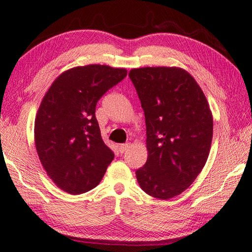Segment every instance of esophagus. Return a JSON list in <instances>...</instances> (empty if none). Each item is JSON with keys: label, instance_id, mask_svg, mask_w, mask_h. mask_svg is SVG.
Here are the masks:
<instances>
[{"label": "esophagus", "instance_id": "1", "mask_svg": "<svg viewBox=\"0 0 252 252\" xmlns=\"http://www.w3.org/2000/svg\"><path fill=\"white\" fill-rule=\"evenodd\" d=\"M129 148H130V143L120 144V147H119V151H120V153H125Z\"/></svg>", "mask_w": 252, "mask_h": 252}]
</instances>
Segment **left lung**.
I'll return each instance as SVG.
<instances>
[{
    "mask_svg": "<svg viewBox=\"0 0 252 252\" xmlns=\"http://www.w3.org/2000/svg\"><path fill=\"white\" fill-rule=\"evenodd\" d=\"M147 126L148 160L135 171L144 192L168 200L188 189L210 152L213 120L193 76L176 66L132 69Z\"/></svg>",
    "mask_w": 252,
    "mask_h": 252,
    "instance_id": "obj_1",
    "label": "left lung"
}]
</instances>
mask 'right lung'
<instances>
[{
  "instance_id": "obj_1",
  "label": "right lung",
  "mask_w": 252,
  "mask_h": 252,
  "mask_svg": "<svg viewBox=\"0 0 252 252\" xmlns=\"http://www.w3.org/2000/svg\"><path fill=\"white\" fill-rule=\"evenodd\" d=\"M126 76V69L109 65L76 66L60 74L45 93L34 123V141L48 176L65 192L80 194L95 188L112 162L95 106Z\"/></svg>"
}]
</instances>
